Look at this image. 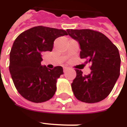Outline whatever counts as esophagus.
<instances>
[{
	"label": "esophagus",
	"instance_id": "obj_1",
	"mask_svg": "<svg viewBox=\"0 0 127 127\" xmlns=\"http://www.w3.org/2000/svg\"><path fill=\"white\" fill-rule=\"evenodd\" d=\"M69 69V68L68 67H64L63 68V71L64 72H66Z\"/></svg>",
	"mask_w": 127,
	"mask_h": 127
}]
</instances>
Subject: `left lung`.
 I'll list each match as a JSON object with an SVG mask.
<instances>
[{
    "label": "left lung",
    "mask_w": 127,
    "mask_h": 127,
    "mask_svg": "<svg viewBox=\"0 0 127 127\" xmlns=\"http://www.w3.org/2000/svg\"><path fill=\"white\" fill-rule=\"evenodd\" d=\"M68 34L78 42L80 56L90 63L91 72L84 75L76 70L72 83L75 97L82 102L92 103L106 98L120 74L121 57L119 50L104 34L89 29L66 30Z\"/></svg>",
    "instance_id": "8db88e82"
}]
</instances>
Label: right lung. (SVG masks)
Instances as JSON below:
<instances>
[{"instance_id": "1", "label": "right lung", "mask_w": 127, "mask_h": 127, "mask_svg": "<svg viewBox=\"0 0 127 127\" xmlns=\"http://www.w3.org/2000/svg\"><path fill=\"white\" fill-rule=\"evenodd\" d=\"M64 30L36 26L19 35L10 53L9 70L19 94L34 103H41L53 97L57 81L63 74L62 66L49 69L41 66V52L51 51L54 41L67 35Z\"/></svg>"}]
</instances>
